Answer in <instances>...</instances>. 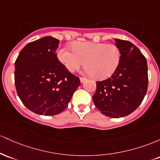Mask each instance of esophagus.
Masks as SVG:
<instances>
[{"instance_id":"34e87169","label":"esophagus","mask_w":160,"mask_h":160,"mask_svg":"<svg viewBox=\"0 0 160 160\" xmlns=\"http://www.w3.org/2000/svg\"><path fill=\"white\" fill-rule=\"evenodd\" d=\"M80 82L81 83H83V82H85L86 81V78H82V77H80Z\"/></svg>"}]
</instances>
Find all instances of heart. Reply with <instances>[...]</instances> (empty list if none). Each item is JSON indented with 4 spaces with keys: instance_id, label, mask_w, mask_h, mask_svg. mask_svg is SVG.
<instances>
[{
    "instance_id": "1",
    "label": "heart",
    "mask_w": 160,
    "mask_h": 160,
    "mask_svg": "<svg viewBox=\"0 0 160 160\" xmlns=\"http://www.w3.org/2000/svg\"><path fill=\"white\" fill-rule=\"evenodd\" d=\"M72 48L64 47L57 51V58L68 71L78 70L86 66V72L94 78L106 79L115 72L121 60V51L114 44L77 41Z\"/></svg>"
}]
</instances>
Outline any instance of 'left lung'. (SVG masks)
Listing matches in <instances>:
<instances>
[{"mask_svg":"<svg viewBox=\"0 0 160 160\" xmlns=\"http://www.w3.org/2000/svg\"><path fill=\"white\" fill-rule=\"evenodd\" d=\"M114 40L121 51L119 65L110 78L97 82L92 99L101 113L119 118L132 113L143 101L148 86V63L132 42Z\"/></svg>","mask_w":160,"mask_h":160,"instance_id":"8db88e82","label":"left lung"}]
</instances>
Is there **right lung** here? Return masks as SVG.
Returning <instances> with one entry per match:
<instances>
[{
    "label": "right lung",
    "instance_id": "obj_1",
    "mask_svg": "<svg viewBox=\"0 0 160 160\" xmlns=\"http://www.w3.org/2000/svg\"><path fill=\"white\" fill-rule=\"evenodd\" d=\"M58 39L51 36L28 43L15 62V85L22 103L39 115L53 116L67 107L80 80L59 61Z\"/></svg>",
    "mask_w": 160,
    "mask_h": 160
}]
</instances>
